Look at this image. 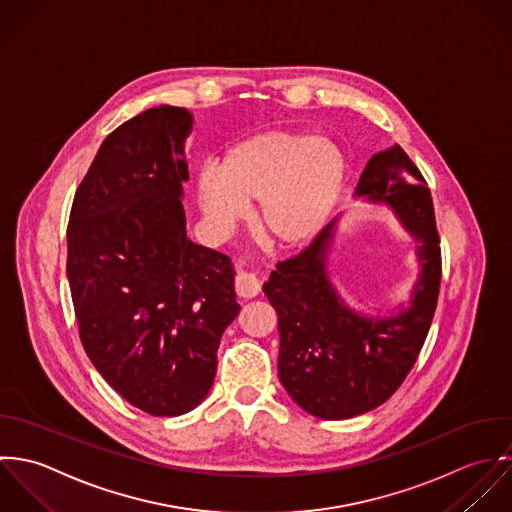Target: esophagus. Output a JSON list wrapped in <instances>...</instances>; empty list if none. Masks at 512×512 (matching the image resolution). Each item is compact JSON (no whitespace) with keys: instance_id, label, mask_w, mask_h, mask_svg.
Masks as SVG:
<instances>
[{"instance_id":"obj_1","label":"esophagus","mask_w":512,"mask_h":512,"mask_svg":"<svg viewBox=\"0 0 512 512\" xmlns=\"http://www.w3.org/2000/svg\"><path fill=\"white\" fill-rule=\"evenodd\" d=\"M261 287H263V281L259 275L247 273V271H241L237 275V293L241 297H247V299L257 297L261 293Z\"/></svg>"}]
</instances>
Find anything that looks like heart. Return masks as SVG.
Returning <instances> with one entry per match:
<instances>
[{
  "mask_svg": "<svg viewBox=\"0 0 512 512\" xmlns=\"http://www.w3.org/2000/svg\"><path fill=\"white\" fill-rule=\"evenodd\" d=\"M336 142L307 130L253 134L200 174V200L217 233H229L259 202V225L281 247H308L328 225L346 186Z\"/></svg>",
  "mask_w": 512,
  "mask_h": 512,
  "instance_id": "b5f03b06",
  "label": "heart"
}]
</instances>
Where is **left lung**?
Instances as JSON below:
<instances>
[{
	"instance_id": "1",
	"label": "left lung",
	"mask_w": 512,
	"mask_h": 512,
	"mask_svg": "<svg viewBox=\"0 0 512 512\" xmlns=\"http://www.w3.org/2000/svg\"><path fill=\"white\" fill-rule=\"evenodd\" d=\"M356 194L390 205L415 241L419 275L406 307L384 318L350 307L328 275L326 231L279 261L263 285L279 316L281 384L320 419H348L392 398L419 356L439 297L441 247L431 192L400 144L370 158Z\"/></svg>"
}]
</instances>
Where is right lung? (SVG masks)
<instances>
[{"label":"right lung","instance_id":"right-lung-1","mask_svg":"<svg viewBox=\"0 0 512 512\" xmlns=\"http://www.w3.org/2000/svg\"><path fill=\"white\" fill-rule=\"evenodd\" d=\"M190 130L192 114L168 104L112 130L67 227L85 352L112 390L150 415H182L204 400L219 338L239 312L231 259L186 233Z\"/></svg>","mask_w":512,"mask_h":512}]
</instances>
